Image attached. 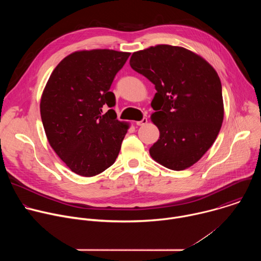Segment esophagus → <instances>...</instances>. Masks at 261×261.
I'll list each match as a JSON object with an SVG mask.
<instances>
[{"instance_id":"1","label":"esophagus","mask_w":261,"mask_h":261,"mask_svg":"<svg viewBox=\"0 0 261 261\" xmlns=\"http://www.w3.org/2000/svg\"><path fill=\"white\" fill-rule=\"evenodd\" d=\"M146 123H147V119H146V118H143L141 121L136 122V125H137V126H143V125H145Z\"/></svg>"}]
</instances>
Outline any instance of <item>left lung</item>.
I'll return each instance as SVG.
<instances>
[{
	"label": "left lung",
	"instance_id": "obj_1",
	"mask_svg": "<svg viewBox=\"0 0 261 261\" xmlns=\"http://www.w3.org/2000/svg\"><path fill=\"white\" fill-rule=\"evenodd\" d=\"M130 66L157 91L151 120L160 137L151 157L172 170L189 168L213 145L224 118L218 73L199 55L168 44L133 53Z\"/></svg>",
	"mask_w": 261,
	"mask_h": 261
}]
</instances>
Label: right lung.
<instances>
[{"label":"right lung","instance_id":"right-lung-1","mask_svg":"<svg viewBox=\"0 0 261 261\" xmlns=\"http://www.w3.org/2000/svg\"><path fill=\"white\" fill-rule=\"evenodd\" d=\"M130 53L114 49L74 51L64 58L46 83L40 114L47 140L56 154L83 176H94L113 165L129 129L111 108L109 92Z\"/></svg>","mask_w":261,"mask_h":261}]
</instances>
